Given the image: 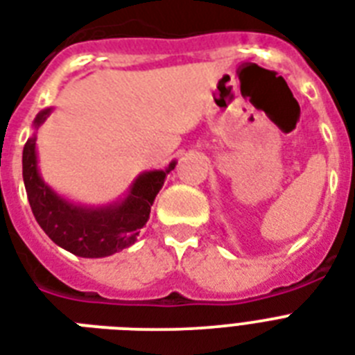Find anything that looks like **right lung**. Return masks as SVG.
<instances>
[{
  "instance_id": "right-lung-1",
  "label": "right lung",
  "mask_w": 355,
  "mask_h": 355,
  "mask_svg": "<svg viewBox=\"0 0 355 355\" xmlns=\"http://www.w3.org/2000/svg\"><path fill=\"white\" fill-rule=\"evenodd\" d=\"M53 108L36 114L35 132L24 147V184L36 223L55 245L80 258H107L136 243L139 230L149 221L150 206L175 169L177 160L166 169L139 173L128 189L108 205H80L57 193L42 178L36 153V132L51 116Z\"/></svg>"
}]
</instances>
